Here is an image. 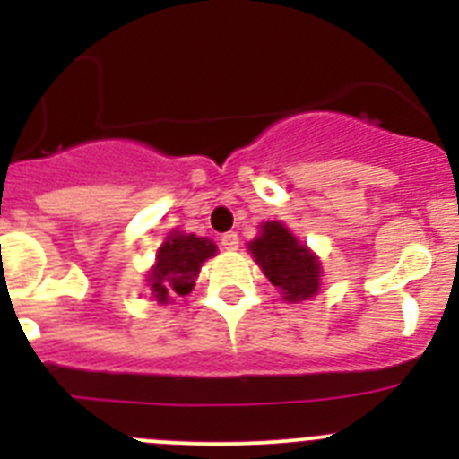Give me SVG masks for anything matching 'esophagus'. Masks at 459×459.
I'll return each instance as SVG.
<instances>
[{
    "label": "esophagus",
    "instance_id": "esophagus-1",
    "mask_svg": "<svg viewBox=\"0 0 459 459\" xmlns=\"http://www.w3.org/2000/svg\"><path fill=\"white\" fill-rule=\"evenodd\" d=\"M221 243H222V248L230 250V253H234V250H238V234L237 232L222 234Z\"/></svg>",
    "mask_w": 459,
    "mask_h": 459
}]
</instances>
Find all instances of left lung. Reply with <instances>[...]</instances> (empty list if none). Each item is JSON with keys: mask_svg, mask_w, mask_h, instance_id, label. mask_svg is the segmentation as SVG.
I'll list each match as a JSON object with an SVG mask.
<instances>
[{"mask_svg": "<svg viewBox=\"0 0 459 459\" xmlns=\"http://www.w3.org/2000/svg\"><path fill=\"white\" fill-rule=\"evenodd\" d=\"M248 253L285 301H306L319 291L322 264L317 255L299 243L282 222H264L259 237L248 243Z\"/></svg>", "mask_w": 459, "mask_h": 459, "instance_id": "1", "label": "left lung"}]
</instances>
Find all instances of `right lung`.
<instances>
[{
    "mask_svg": "<svg viewBox=\"0 0 459 459\" xmlns=\"http://www.w3.org/2000/svg\"><path fill=\"white\" fill-rule=\"evenodd\" d=\"M216 243L206 237L172 232L158 248L156 264L147 275L149 290L158 303L172 301V296L193 291L195 280L206 259L216 255Z\"/></svg>",
    "mask_w": 459,
    "mask_h": 459,
    "instance_id": "add662e5",
    "label": "right lung"
}]
</instances>
